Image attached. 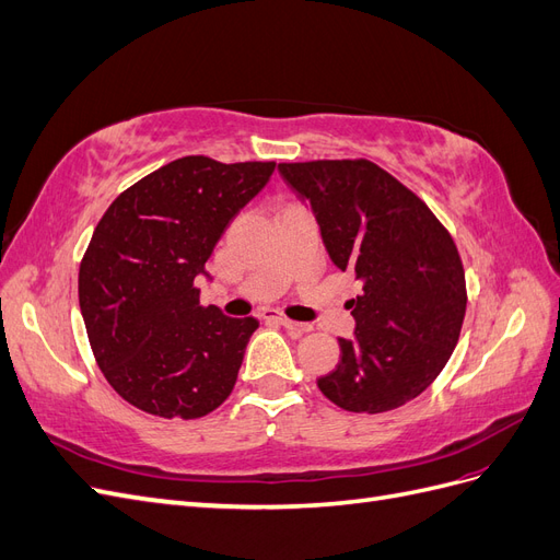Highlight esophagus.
Segmentation results:
<instances>
[{
  "label": "esophagus",
  "mask_w": 560,
  "mask_h": 560,
  "mask_svg": "<svg viewBox=\"0 0 560 560\" xmlns=\"http://www.w3.org/2000/svg\"><path fill=\"white\" fill-rule=\"evenodd\" d=\"M264 319H273V322H278V325H282L284 329H290L292 334H306V331L313 329L311 325H303V322H294V319L284 317V315H278V313H273V311H266V313H264Z\"/></svg>",
  "instance_id": "1"
}]
</instances>
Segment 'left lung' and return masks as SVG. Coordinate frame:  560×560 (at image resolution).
I'll use <instances>...</instances> for the list:
<instances>
[{
	"label": "left lung",
	"mask_w": 560,
	"mask_h": 560,
	"mask_svg": "<svg viewBox=\"0 0 560 560\" xmlns=\"http://www.w3.org/2000/svg\"><path fill=\"white\" fill-rule=\"evenodd\" d=\"M311 202L338 270L362 282L352 299V341L317 378L352 413H385L416 399L442 374L460 338L465 268L446 226L409 186L366 159L280 163Z\"/></svg>",
	"instance_id": "1"
}]
</instances>
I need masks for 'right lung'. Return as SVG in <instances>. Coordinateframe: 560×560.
<instances>
[{
    "mask_svg": "<svg viewBox=\"0 0 560 560\" xmlns=\"http://www.w3.org/2000/svg\"><path fill=\"white\" fill-rule=\"evenodd\" d=\"M273 171L184 156L128 186L97 222L79 306L100 371L140 411L194 420L231 395L259 319L200 306L196 276Z\"/></svg>",
    "mask_w": 560,
    "mask_h": 560,
    "instance_id": "obj_1",
    "label": "right lung"
}]
</instances>
